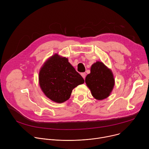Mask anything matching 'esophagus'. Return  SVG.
<instances>
[{"mask_svg":"<svg viewBox=\"0 0 149 149\" xmlns=\"http://www.w3.org/2000/svg\"><path fill=\"white\" fill-rule=\"evenodd\" d=\"M81 76L82 77V78H83L84 79H85V78H86V74L85 73V72H82V73L81 74Z\"/></svg>","mask_w":149,"mask_h":149,"instance_id":"1","label":"esophagus"}]
</instances>
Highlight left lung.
Segmentation results:
<instances>
[{
	"label": "left lung",
	"instance_id": "1",
	"mask_svg": "<svg viewBox=\"0 0 149 149\" xmlns=\"http://www.w3.org/2000/svg\"><path fill=\"white\" fill-rule=\"evenodd\" d=\"M85 81L93 97L98 100L109 97L115 84L113 72L100 61H97L91 65L90 73Z\"/></svg>",
	"mask_w": 149,
	"mask_h": 149
}]
</instances>
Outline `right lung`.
I'll return each mask as SVG.
<instances>
[{
  "instance_id": "right-lung-1",
  "label": "right lung",
  "mask_w": 149,
  "mask_h": 149,
  "mask_svg": "<svg viewBox=\"0 0 149 149\" xmlns=\"http://www.w3.org/2000/svg\"><path fill=\"white\" fill-rule=\"evenodd\" d=\"M84 82L68 59L55 54L49 57L39 72V86L51 100L62 103L68 100L72 90Z\"/></svg>"
}]
</instances>
